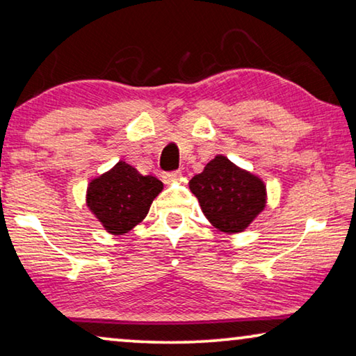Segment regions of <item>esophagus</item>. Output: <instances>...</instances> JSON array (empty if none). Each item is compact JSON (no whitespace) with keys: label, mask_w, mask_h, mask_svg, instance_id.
I'll use <instances>...</instances> for the list:
<instances>
[{"label":"esophagus","mask_w":356,"mask_h":356,"mask_svg":"<svg viewBox=\"0 0 356 356\" xmlns=\"http://www.w3.org/2000/svg\"><path fill=\"white\" fill-rule=\"evenodd\" d=\"M180 177V171H171V172H164L163 174V179L164 182H174V180H177Z\"/></svg>","instance_id":"34e87169"}]
</instances>
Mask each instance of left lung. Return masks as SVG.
<instances>
[{"instance_id":"1","label":"left lung","mask_w":356,"mask_h":356,"mask_svg":"<svg viewBox=\"0 0 356 356\" xmlns=\"http://www.w3.org/2000/svg\"><path fill=\"white\" fill-rule=\"evenodd\" d=\"M190 190L198 198L204 216L220 232H243L265 208L262 180L222 155L190 180Z\"/></svg>"}]
</instances>
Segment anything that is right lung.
<instances>
[{
    "mask_svg": "<svg viewBox=\"0 0 356 356\" xmlns=\"http://www.w3.org/2000/svg\"><path fill=\"white\" fill-rule=\"evenodd\" d=\"M161 190V180L142 176L131 164L120 161L89 184L86 198L105 230L123 235L142 222Z\"/></svg>",
    "mask_w": 356,
    "mask_h": 356,
    "instance_id": "add662e5",
    "label": "right lung"
}]
</instances>
